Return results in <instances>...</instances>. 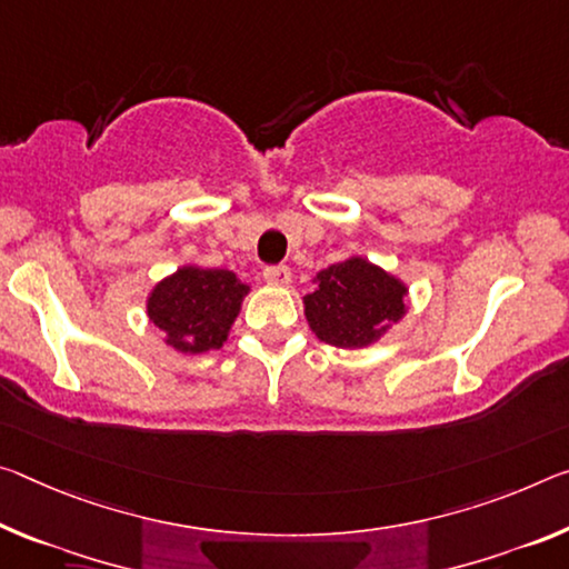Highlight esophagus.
<instances>
[{
  "instance_id": "obj_1",
  "label": "esophagus",
  "mask_w": 569,
  "mask_h": 569,
  "mask_svg": "<svg viewBox=\"0 0 569 569\" xmlns=\"http://www.w3.org/2000/svg\"><path fill=\"white\" fill-rule=\"evenodd\" d=\"M263 278H266V283H270V286H286L288 281H291V268H288V266H268L263 270Z\"/></svg>"
}]
</instances>
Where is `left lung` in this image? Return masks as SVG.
Here are the masks:
<instances>
[{
    "instance_id": "1",
    "label": "left lung",
    "mask_w": 569,
    "mask_h": 569,
    "mask_svg": "<svg viewBox=\"0 0 569 569\" xmlns=\"http://www.w3.org/2000/svg\"><path fill=\"white\" fill-rule=\"evenodd\" d=\"M313 283L303 296L306 321L331 347L375 345L408 311V286L359 256L319 270Z\"/></svg>"
}]
</instances>
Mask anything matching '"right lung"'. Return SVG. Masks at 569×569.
I'll list each match as a JSON object with an SVG mask.
<instances>
[{"mask_svg": "<svg viewBox=\"0 0 569 569\" xmlns=\"http://www.w3.org/2000/svg\"><path fill=\"white\" fill-rule=\"evenodd\" d=\"M248 291L232 270L182 266L151 288L147 311L171 349L202 355L224 345Z\"/></svg>", "mask_w": 569, "mask_h": 569, "instance_id": "1", "label": "right lung"}]
</instances>
